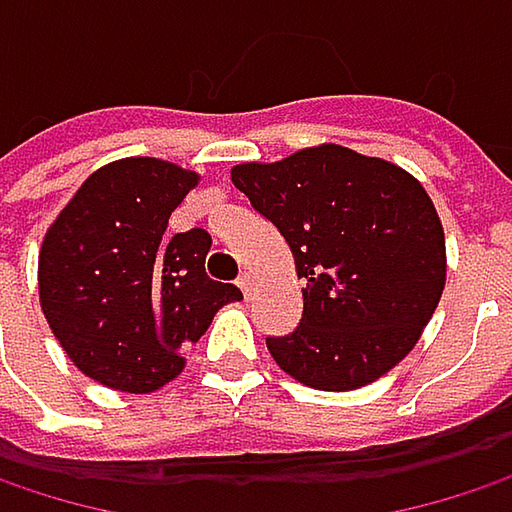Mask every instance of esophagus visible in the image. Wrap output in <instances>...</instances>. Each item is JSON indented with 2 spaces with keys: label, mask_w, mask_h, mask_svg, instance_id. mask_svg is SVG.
<instances>
[{
  "label": "esophagus",
  "mask_w": 512,
  "mask_h": 512,
  "mask_svg": "<svg viewBox=\"0 0 512 512\" xmlns=\"http://www.w3.org/2000/svg\"><path fill=\"white\" fill-rule=\"evenodd\" d=\"M237 284H240L243 296H246V299H252V293H255V278H252L249 272H243V275L237 278Z\"/></svg>",
  "instance_id": "34e87169"
}]
</instances>
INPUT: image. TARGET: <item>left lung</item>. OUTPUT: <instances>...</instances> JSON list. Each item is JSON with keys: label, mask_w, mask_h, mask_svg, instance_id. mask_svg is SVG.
<instances>
[{"label": "left lung", "mask_w": 512, "mask_h": 512, "mask_svg": "<svg viewBox=\"0 0 512 512\" xmlns=\"http://www.w3.org/2000/svg\"><path fill=\"white\" fill-rule=\"evenodd\" d=\"M293 252L302 320L266 338L275 364L320 391H353L418 344L445 290V231L424 186L341 145L231 168Z\"/></svg>", "instance_id": "obj_1"}]
</instances>
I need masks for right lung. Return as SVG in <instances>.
I'll return each instance as SVG.
<instances>
[{"label": "right lung", "instance_id": "obj_1", "mask_svg": "<svg viewBox=\"0 0 512 512\" xmlns=\"http://www.w3.org/2000/svg\"><path fill=\"white\" fill-rule=\"evenodd\" d=\"M195 183V171L154 156L109 162L76 189L44 237V317L70 361L106 388H162L213 314L243 299L234 284L207 278V231L165 237Z\"/></svg>", "mask_w": 512, "mask_h": 512}]
</instances>
